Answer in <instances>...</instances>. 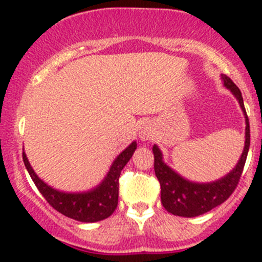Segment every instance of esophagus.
<instances>
[{
	"instance_id": "34e87169",
	"label": "esophagus",
	"mask_w": 262,
	"mask_h": 262,
	"mask_svg": "<svg viewBox=\"0 0 262 262\" xmlns=\"http://www.w3.org/2000/svg\"><path fill=\"white\" fill-rule=\"evenodd\" d=\"M150 136H152V130H150L149 126L142 125L141 130H139V137H141L142 139H148Z\"/></svg>"
}]
</instances>
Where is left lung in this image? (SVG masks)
I'll list each match as a JSON object with an SVG mask.
<instances>
[{"label": "left lung", "mask_w": 262, "mask_h": 262, "mask_svg": "<svg viewBox=\"0 0 262 262\" xmlns=\"http://www.w3.org/2000/svg\"><path fill=\"white\" fill-rule=\"evenodd\" d=\"M224 86L237 97L246 116V142L244 152L236 167L218 181L209 184H196L182 179L179 173L171 170L162 161V153L157 146H153L155 172L161 185V202L167 212L173 215L196 216L209 212L226 202L238 185L244 171L248 148H250V123L244 105V99L238 87L226 75H222Z\"/></svg>", "instance_id": "1"}]
</instances>
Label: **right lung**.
<instances>
[{
  "instance_id": "1",
  "label": "right lung",
  "mask_w": 262,
  "mask_h": 262,
  "mask_svg": "<svg viewBox=\"0 0 262 262\" xmlns=\"http://www.w3.org/2000/svg\"><path fill=\"white\" fill-rule=\"evenodd\" d=\"M136 149L137 143L133 142L130 146L118 156L105 180L96 189L87 192H78V194L58 191V190L48 186L46 182L41 181L35 175L28 158H26L25 152H23V160L29 175L33 179L34 184L38 187L44 199L49 203V205H52L57 212L62 213L63 215L68 216V218L92 223V222L102 221V219L107 218L114 213L116 205H118L120 172L124 166L130 160Z\"/></svg>"
}]
</instances>
